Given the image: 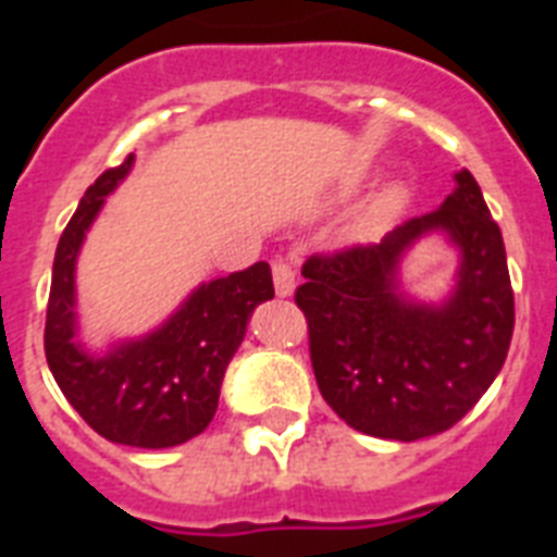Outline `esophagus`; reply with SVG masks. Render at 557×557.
<instances>
[{
	"mask_svg": "<svg viewBox=\"0 0 557 557\" xmlns=\"http://www.w3.org/2000/svg\"><path fill=\"white\" fill-rule=\"evenodd\" d=\"M271 274H274V288H277L280 297H288L295 292V269H292V262L274 260L271 262Z\"/></svg>",
	"mask_w": 557,
	"mask_h": 557,
	"instance_id": "1",
	"label": "esophagus"
}]
</instances>
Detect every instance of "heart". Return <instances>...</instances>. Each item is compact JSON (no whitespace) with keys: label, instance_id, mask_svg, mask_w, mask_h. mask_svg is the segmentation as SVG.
Wrapping results in <instances>:
<instances>
[{"label":"heart","instance_id":"obj_1","mask_svg":"<svg viewBox=\"0 0 557 557\" xmlns=\"http://www.w3.org/2000/svg\"><path fill=\"white\" fill-rule=\"evenodd\" d=\"M401 199H405L401 190H398V187H389V190H384L379 199H375V213H393V210L401 205Z\"/></svg>","mask_w":557,"mask_h":557}]
</instances>
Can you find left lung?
<instances>
[{"label": "left lung", "instance_id": "obj_1", "mask_svg": "<svg viewBox=\"0 0 557 557\" xmlns=\"http://www.w3.org/2000/svg\"><path fill=\"white\" fill-rule=\"evenodd\" d=\"M428 230H448L463 251L458 292L440 310L395 292L397 257ZM295 304L326 405L381 440L413 442L454 428L492 387L515 332L503 234L468 170L442 208L381 243L312 253Z\"/></svg>", "mask_w": 557, "mask_h": 557}]
</instances>
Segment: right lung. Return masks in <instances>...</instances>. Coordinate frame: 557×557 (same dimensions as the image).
I'll return each instance as SVG.
<instances>
[{
    "label": "right lung",
    "mask_w": 557,
    "mask_h": 557,
    "mask_svg": "<svg viewBox=\"0 0 557 557\" xmlns=\"http://www.w3.org/2000/svg\"><path fill=\"white\" fill-rule=\"evenodd\" d=\"M133 168L126 156L83 193L54 253L46 312V358L63 396L103 440L173 448L199 436L219 405L227 361L243 344L253 306L274 297L269 262H253L196 288L159 332L86 356L74 344V260L100 205Z\"/></svg>",
    "instance_id": "obj_1"
}]
</instances>
